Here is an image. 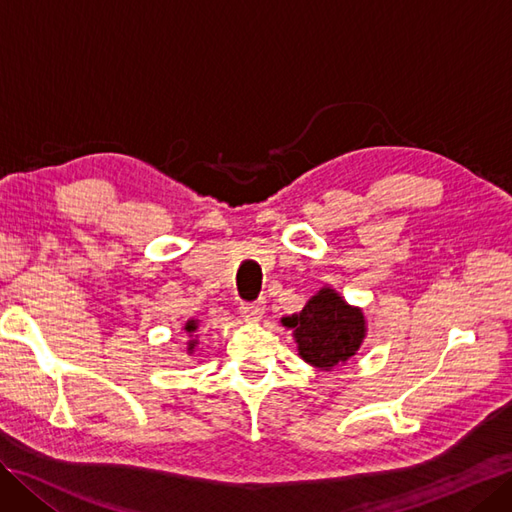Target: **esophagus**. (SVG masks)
Listing matches in <instances>:
<instances>
[{"label": "esophagus", "mask_w": 512, "mask_h": 512, "mask_svg": "<svg viewBox=\"0 0 512 512\" xmlns=\"http://www.w3.org/2000/svg\"><path fill=\"white\" fill-rule=\"evenodd\" d=\"M241 316L247 322H260L262 316H265V305H262V303H243L241 305Z\"/></svg>", "instance_id": "1"}]
</instances>
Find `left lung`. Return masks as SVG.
Returning a JSON list of instances; mask_svg holds the SVG:
<instances>
[{
    "mask_svg": "<svg viewBox=\"0 0 512 512\" xmlns=\"http://www.w3.org/2000/svg\"><path fill=\"white\" fill-rule=\"evenodd\" d=\"M282 327L292 331L301 359L320 371L346 365L367 337L363 309L350 305L331 286L309 297L301 312L284 316Z\"/></svg>",
    "mask_w": 512,
    "mask_h": 512,
    "instance_id": "left-lung-1",
    "label": "left lung"
}]
</instances>
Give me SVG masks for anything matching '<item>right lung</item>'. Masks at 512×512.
Masks as SVG:
<instances>
[{
	"mask_svg": "<svg viewBox=\"0 0 512 512\" xmlns=\"http://www.w3.org/2000/svg\"><path fill=\"white\" fill-rule=\"evenodd\" d=\"M183 331L185 333H188V354L192 356L194 352H196V348H198V335H194L196 331H198V320H188V322H185V327H183Z\"/></svg>",
	"mask_w": 512,
	"mask_h": 512,
	"instance_id": "obj_1",
	"label": "right lung"
}]
</instances>
